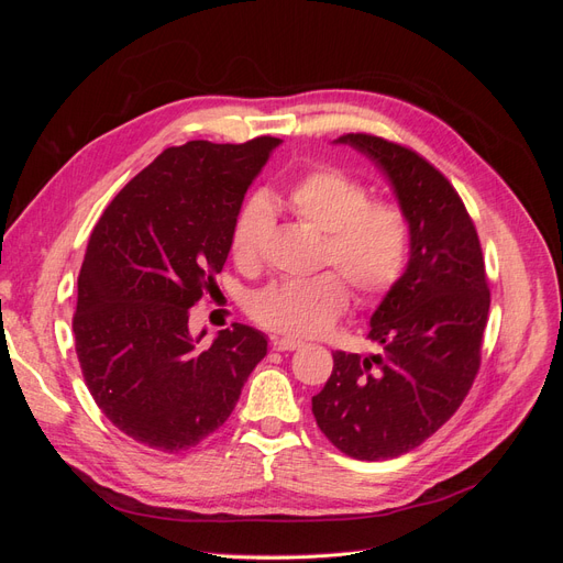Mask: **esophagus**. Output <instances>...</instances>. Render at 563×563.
I'll return each mask as SVG.
<instances>
[{
	"label": "esophagus",
	"mask_w": 563,
	"mask_h": 563,
	"mask_svg": "<svg viewBox=\"0 0 563 563\" xmlns=\"http://www.w3.org/2000/svg\"><path fill=\"white\" fill-rule=\"evenodd\" d=\"M302 347V340H296V338H272V350L277 352H291V350H298Z\"/></svg>",
	"instance_id": "1"
}]
</instances>
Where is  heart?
<instances>
[{
  "instance_id": "b5f03b06",
  "label": "heart",
  "mask_w": 563,
  "mask_h": 563,
  "mask_svg": "<svg viewBox=\"0 0 563 563\" xmlns=\"http://www.w3.org/2000/svg\"><path fill=\"white\" fill-rule=\"evenodd\" d=\"M286 201L305 223L327 232L323 263L340 271L364 302L385 298L401 282L411 255V223L401 203L371 199L368 187L338 166L310 168L288 185ZM272 220L265 195H253L236 209L230 228L236 265L258 263ZM339 276L327 269L269 284L251 296V317L277 333L319 335L350 305V288Z\"/></svg>"
}]
</instances>
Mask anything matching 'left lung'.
Here are the masks:
<instances>
[{
    "instance_id": "8db88e82",
    "label": "left lung",
    "mask_w": 563,
    "mask_h": 563,
    "mask_svg": "<svg viewBox=\"0 0 563 563\" xmlns=\"http://www.w3.org/2000/svg\"><path fill=\"white\" fill-rule=\"evenodd\" d=\"M338 143L376 162L411 223V261L371 317L383 354H333L312 413L331 444L356 460L420 446L465 401L482 366L490 291L479 234L449 178L416 150L371 133Z\"/></svg>"
}]
</instances>
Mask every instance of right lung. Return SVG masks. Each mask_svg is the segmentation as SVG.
I'll list each match as a JSON object with an SVG mask.
<instances>
[{
	"label": "right lung",
	"instance_id": "obj_1",
	"mask_svg": "<svg viewBox=\"0 0 563 563\" xmlns=\"http://www.w3.org/2000/svg\"><path fill=\"white\" fill-rule=\"evenodd\" d=\"M277 145L261 135L166 147L93 225L77 279V360L100 411L143 446L180 453L213 434L267 354L244 323L201 345L187 321L216 288L232 218Z\"/></svg>",
	"mask_w": 563,
	"mask_h": 563
}]
</instances>
